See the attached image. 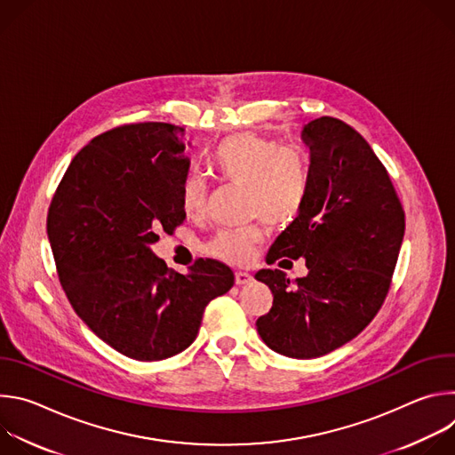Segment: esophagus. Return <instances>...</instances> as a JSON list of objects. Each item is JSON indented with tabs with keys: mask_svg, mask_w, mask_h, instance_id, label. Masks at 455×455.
<instances>
[{
	"mask_svg": "<svg viewBox=\"0 0 455 455\" xmlns=\"http://www.w3.org/2000/svg\"><path fill=\"white\" fill-rule=\"evenodd\" d=\"M251 281H253V277L248 272H235V284L243 286V284H248Z\"/></svg>",
	"mask_w": 455,
	"mask_h": 455,
	"instance_id": "1",
	"label": "esophagus"
}]
</instances>
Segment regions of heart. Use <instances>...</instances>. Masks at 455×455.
Returning a JSON list of instances; mask_svg holds the SVG:
<instances>
[{
    "label": "heart",
    "mask_w": 455,
    "mask_h": 455,
    "mask_svg": "<svg viewBox=\"0 0 455 455\" xmlns=\"http://www.w3.org/2000/svg\"><path fill=\"white\" fill-rule=\"evenodd\" d=\"M207 165L221 181L243 185L244 212L274 227L297 220L309 194L311 162L304 148L279 144L257 133H237L221 140L209 155ZM180 205L187 216H198L205 205V183L185 176L180 185ZM265 230L259 223L220 230L205 251L220 261L248 263Z\"/></svg>",
    "instance_id": "b5f03b06"
}]
</instances>
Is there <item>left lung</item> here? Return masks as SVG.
<instances>
[{
	"instance_id": "8db88e82",
	"label": "left lung",
	"mask_w": 455,
	"mask_h": 455,
	"mask_svg": "<svg viewBox=\"0 0 455 455\" xmlns=\"http://www.w3.org/2000/svg\"><path fill=\"white\" fill-rule=\"evenodd\" d=\"M302 140L311 162L307 200L267 263L304 257L307 275L291 286L283 270H259L274 304L255 326L275 353L307 360L353 340L381 307L405 212L383 164L351 125L320 116L304 125Z\"/></svg>"
}]
</instances>
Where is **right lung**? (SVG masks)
<instances>
[{
  "mask_svg": "<svg viewBox=\"0 0 455 455\" xmlns=\"http://www.w3.org/2000/svg\"><path fill=\"white\" fill-rule=\"evenodd\" d=\"M183 127L127 124L95 137L64 172L46 232L60 286L86 326L140 362L171 358L200 331L207 304L234 286V272L198 259L167 268L151 244L185 220L188 172Z\"/></svg>",
  "mask_w": 455,
  "mask_h": 455,
  "instance_id": "1",
  "label": "right lung"
}]
</instances>
